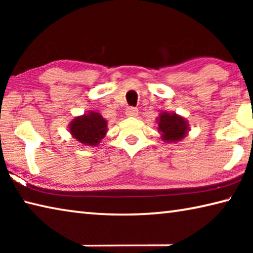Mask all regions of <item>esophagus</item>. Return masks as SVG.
<instances>
[{"label": "esophagus", "mask_w": 253, "mask_h": 253, "mask_svg": "<svg viewBox=\"0 0 253 253\" xmlns=\"http://www.w3.org/2000/svg\"><path fill=\"white\" fill-rule=\"evenodd\" d=\"M137 115H138V109L135 108V107H129V108L126 109V116L136 117Z\"/></svg>", "instance_id": "obj_1"}]
</instances>
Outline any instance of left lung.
Instances as JSON below:
<instances>
[{
  "label": "left lung",
  "mask_w": 253,
  "mask_h": 253,
  "mask_svg": "<svg viewBox=\"0 0 253 253\" xmlns=\"http://www.w3.org/2000/svg\"><path fill=\"white\" fill-rule=\"evenodd\" d=\"M156 121L158 123L157 129L161 132L162 139L165 143L179 142L185 138L190 130L186 119L176 113L162 111Z\"/></svg>",
  "instance_id": "left-lung-1"
}]
</instances>
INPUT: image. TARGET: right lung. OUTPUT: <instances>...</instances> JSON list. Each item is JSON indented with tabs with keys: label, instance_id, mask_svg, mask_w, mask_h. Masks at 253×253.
<instances>
[{
	"label": "right lung",
	"instance_id": "add662e5",
	"mask_svg": "<svg viewBox=\"0 0 253 253\" xmlns=\"http://www.w3.org/2000/svg\"><path fill=\"white\" fill-rule=\"evenodd\" d=\"M69 130L75 139L85 146H97L107 134V121L97 111H88L77 116L69 124Z\"/></svg>",
	"mask_w": 253,
	"mask_h": 253
}]
</instances>
